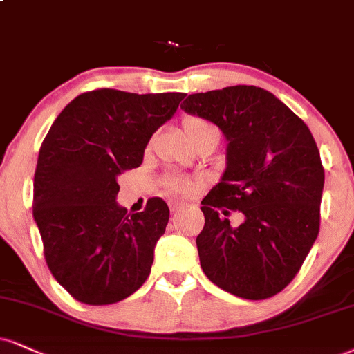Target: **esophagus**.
<instances>
[{
  "instance_id": "obj_1",
  "label": "esophagus",
  "mask_w": 354,
  "mask_h": 354,
  "mask_svg": "<svg viewBox=\"0 0 354 354\" xmlns=\"http://www.w3.org/2000/svg\"><path fill=\"white\" fill-rule=\"evenodd\" d=\"M182 208V203H178V202H174V203H170V212L172 213H176V212H178Z\"/></svg>"
}]
</instances>
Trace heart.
I'll return each instance as SVG.
<instances>
[{
    "instance_id": "obj_1",
    "label": "heart",
    "mask_w": 354,
    "mask_h": 354,
    "mask_svg": "<svg viewBox=\"0 0 354 354\" xmlns=\"http://www.w3.org/2000/svg\"><path fill=\"white\" fill-rule=\"evenodd\" d=\"M210 128H213V126L208 123V121L202 120V118L190 116L184 120V131L190 142H194L200 134ZM167 189L170 192H174L176 195H189L192 194V190H194V182L189 180V178H169Z\"/></svg>"
}]
</instances>
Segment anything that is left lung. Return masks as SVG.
Listing matches in <instances>:
<instances>
[{
	"instance_id": "1",
	"label": "left lung",
	"mask_w": 354,
	"mask_h": 354,
	"mask_svg": "<svg viewBox=\"0 0 354 354\" xmlns=\"http://www.w3.org/2000/svg\"><path fill=\"white\" fill-rule=\"evenodd\" d=\"M180 108L223 131L226 169L202 200L205 276L230 294L269 299L290 283L320 230L325 170L310 129L272 93L236 85L189 95ZM245 221L229 225V210Z\"/></svg>"
}]
</instances>
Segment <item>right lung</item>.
I'll return each mask as SVG.
<instances>
[{"label":"right lung","instance_id":"add662e5","mask_svg":"<svg viewBox=\"0 0 354 354\" xmlns=\"http://www.w3.org/2000/svg\"><path fill=\"white\" fill-rule=\"evenodd\" d=\"M184 97L86 91L64 108L42 141L32 215L52 276L78 302H120L149 276L169 207L154 197L131 215L116 203V178L141 165L151 136Z\"/></svg>","mask_w":354,"mask_h":354}]
</instances>
